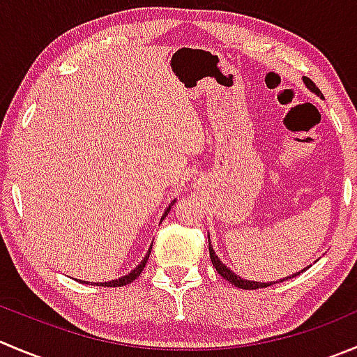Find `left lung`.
Wrapping results in <instances>:
<instances>
[{"instance_id": "left-lung-1", "label": "left lung", "mask_w": 357, "mask_h": 357, "mask_svg": "<svg viewBox=\"0 0 357 357\" xmlns=\"http://www.w3.org/2000/svg\"><path fill=\"white\" fill-rule=\"evenodd\" d=\"M303 83H305L307 89H309L310 92H314V94H316V96H321V98H323V94H321V91H319V89H317L316 83H314L312 79L305 78V76H303ZM209 255H211V261H213V266H214V268H216L218 274H220L223 279H227L228 282H231V284H234L235 288H241V289H258V288H266V286L275 284V282H255V281H248V279L238 278V275L234 274V272H231L230 268H228V266L225 265V263L220 261V258H218L216 252H214V249L211 248V245H209ZM303 271H305V268H303ZM302 272H296V274L289 275V278H286V279L296 278V275H300V274H302ZM286 279H281V281H278V282L286 281Z\"/></svg>"}]
</instances>
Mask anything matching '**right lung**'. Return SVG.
Listing matches in <instances>:
<instances>
[{
  "mask_svg": "<svg viewBox=\"0 0 357 357\" xmlns=\"http://www.w3.org/2000/svg\"><path fill=\"white\" fill-rule=\"evenodd\" d=\"M172 204H174V202H172ZM169 211H171V206L167 207V211H165V213H164V216H162V218H165V216H167V213H169ZM150 252H151V248L148 249V255L144 256V258H143V261H141L139 265H137L136 268H134V271L130 272V274L123 275V278H120V279H115V281H109V282H101V284H99V286H108V288H119V286H126V284H129V282H132L134 279H137V278H139V274H141V272H143V268H144V266H146V261H148V258H150ZM79 282H83V281H79ZM85 284H86V282H85Z\"/></svg>",
  "mask_w": 357,
  "mask_h": 357,
  "instance_id": "1",
  "label": "right lung"
}]
</instances>
